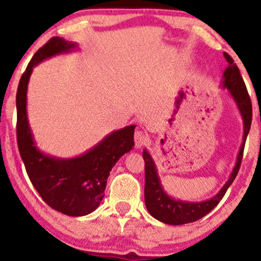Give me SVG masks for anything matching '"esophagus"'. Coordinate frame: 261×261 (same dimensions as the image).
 Instances as JSON below:
<instances>
[{
    "mask_svg": "<svg viewBox=\"0 0 261 261\" xmlns=\"http://www.w3.org/2000/svg\"><path fill=\"white\" fill-rule=\"evenodd\" d=\"M134 141H135V146H137V148H140L144 145H146V142L148 141V135L142 130L135 132Z\"/></svg>",
    "mask_w": 261,
    "mask_h": 261,
    "instance_id": "obj_1",
    "label": "esophagus"
}]
</instances>
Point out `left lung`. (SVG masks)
<instances>
[{"label": "left lung", "mask_w": 261, "mask_h": 261, "mask_svg": "<svg viewBox=\"0 0 261 261\" xmlns=\"http://www.w3.org/2000/svg\"><path fill=\"white\" fill-rule=\"evenodd\" d=\"M224 58L227 59L228 66L223 72L221 88L227 89L228 94L237 105L241 119L244 121V137H242V144L237 156V163H235L228 180L214 197L199 202L183 201V199L171 197L165 191L154 160L145 148L142 152V156L145 160V204L148 213L160 222L179 226V224L195 222V221L202 219L219 204L240 169L245 141L252 123V102L239 67L235 65L234 60L229 55L224 53Z\"/></svg>", "instance_id": "obj_1"}]
</instances>
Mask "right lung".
I'll return each instance as SVG.
<instances>
[{
	"label": "right lung",
	"mask_w": 261,
	"mask_h": 261,
	"mask_svg": "<svg viewBox=\"0 0 261 261\" xmlns=\"http://www.w3.org/2000/svg\"><path fill=\"white\" fill-rule=\"evenodd\" d=\"M76 49V42L53 37L32 58L17 87L16 135L27 174L41 198L57 212L84 216L98 208L105 197L110 171L124 153L133 149L135 124L112 132L94 147L73 158H59L39 149L27 117L31 74L44 60Z\"/></svg>",
	"instance_id": "add662e5"
}]
</instances>
